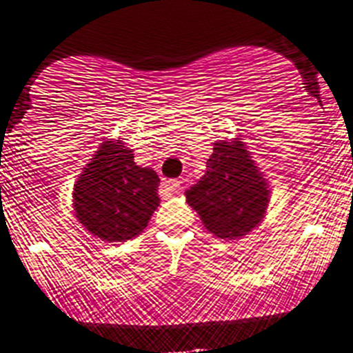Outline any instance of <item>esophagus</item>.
<instances>
[{"label": "esophagus", "mask_w": 353, "mask_h": 353, "mask_svg": "<svg viewBox=\"0 0 353 353\" xmlns=\"http://www.w3.org/2000/svg\"><path fill=\"white\" fill-rule=\"evenodd\" d=\"M165 192L167 193H179V190H181V184H179V181H176V179H172V181H167L165 183Z\"/></svg>", "instance_id": "34e87169"}]
</instances>
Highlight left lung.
I'll return each instance as SVG.
<instances>
[{"instance_id":"left-lung-1","label":"left lung","mask_w":353,"mask_h":353,"mask_svg":"<svg viewBox=\"0 0 353 353\" xmlns=\"http://www.w3.org/2000/svg\"><path fill=\"white\" fill-rule=\"evenodd\" d=\"M205 174L186 190V202L210 233L235 240L261 223L268 186L240 141L216 143Z\"/></svg>"}]
</instances>
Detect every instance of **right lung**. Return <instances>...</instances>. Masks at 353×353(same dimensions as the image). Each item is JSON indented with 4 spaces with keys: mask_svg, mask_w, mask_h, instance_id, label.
<instances>
[{
    "mask_svg": "<svg viewBox=\"0 0 353 353\" xmlns=\"http://www.w3.org/2000/svg\"><path fill=\"white\" fill-rule=\"evenodd\" d=\"M160 177L139 167L123 143L106 141L74 184L78 221L108 242H123L139 235L157 209Z\"/></svg>",
    "mask_w": 353,
    "mask_h": 353,
    "instance_id": "add662e5",
    "label": "right lung"
}]
</instances>
